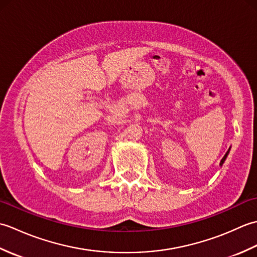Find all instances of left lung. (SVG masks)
<instances>
[{
  "mask_svg": "<svg viewBox=\"0 0 257 257\" xmlns=\"http://www.w3.org/2000/svg\"><path fill=\"white\" fill-rule=\"evenodd\" d=\"M228 152H230V149H228V151L226 152V154H225V156L222 158V160H221V162H220V166H222V165H223V163H224V161H225V159H226V157H227V155H228Z\"/></svg>",
  "mask_w": 257,
  "mask_h": 257,
  "instance_id": "1",
  "label": "left lung"
}]
</instances>
